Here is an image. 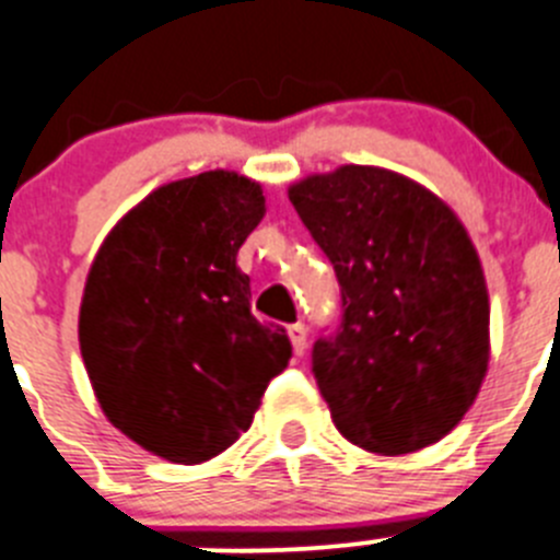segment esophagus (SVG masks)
<instances>
[{
  "instance_id": "1",
  "label": "esophagus",
  "mask_w": 560,
  "mask_h": 560,
  "mask_svg": "<svg viewBox=\"0 0 560 560\" xmlns=\"http://www.w3.org/2000/svg\"><path fill=\"white\" fill-rule=\"evenodd\" d=\"M289 338H291V346H294V354H305V349H307V327H305V324H291Z\"/></svg>"
}]
</instances>
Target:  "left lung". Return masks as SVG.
I'll return each instance as SVG.
<instances>
[{
    "instance_id": "left-lung-1",
    "label": "left lung",
    "mask_w": 560,
    "mask_h": 560,
    "mask_svg": "<svg viewBox=\"0 0 560 560\" xmlns=\"http://www.w3.org/2000/svg\"><path fill=\"white\" fill-rule=\"evenodd\" d=\"M289 200L340 283L338 332L313 346L335 429L382 456L440 443L489 365L487 280L462 220L374 164L307 175Z\"/></svg>"
}]
</instances>
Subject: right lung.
<instances>
[{"mask_svg": "<svg viewBox=\"0 0 560 560\" xmlns=\"http://www.w3.org/2000/svg\"><path fill=\"white\" fill-rule=\"evenodd\" d=\"M264 214L258 180L209 170L153 189L95 253L79 307L84 369L106 420L153 456H220L289 365V335L249 313L236 266Z\"/></svg>", "mask_w": 560, "mask_h": 560, "instance_id": "add662e5", "label": "right lung"}]
</instances>
